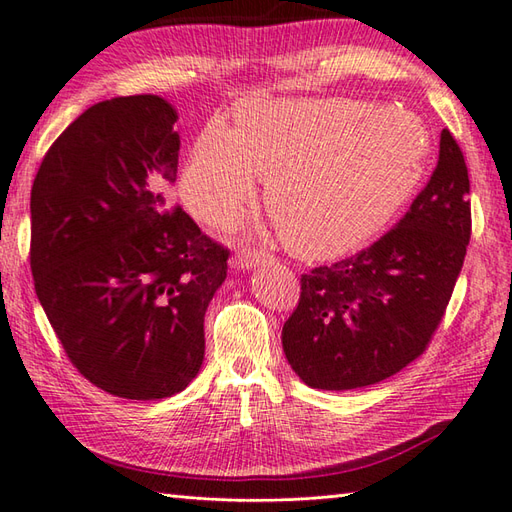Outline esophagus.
Segmentation results:
<instances>
[{
	"label": "esophagus",
	"instance_id": "34e87169",
	"mask_svg": "<svg viewBox=\"0 0 512 512\" xmlns=\"http://www.w3.org/2000/svg\"><path fill=\"white\" fill-rule=\"evenodd\" d=\"M269 258V254L265 252V249H258V247H243L241 252L236 254L234 258V265L241 267V269H249V267H256V263H260V260Z\"/></svg>",
	"mask_w": 512,
	"mask_h": 512
}]
</instances>
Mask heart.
Returning <instances> with one entry per match:
<instances>
[{"mask_svg":"<svg viewBox=\"0 0 512 512\" xmlns=\"http://www.w3.org/2000/svg\"><path fill=\"white\" fill-rule=\"evenodd\" d=\"M429 132L415 114L347 97L267 101L210 121L183 172V198L210 227L234 225L267 179L265 207L291 254H349L389 223L420 183Z\"/></svg>","mask_w":512,"mask_h":512,"instance_id":"heart-1","label":"heart"}]
</instances>
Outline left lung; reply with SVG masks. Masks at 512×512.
Returning <instances> with one entry per match:
<instances>
[{
    "label": "left lung",
    "mask_w": 512,
    "mask_h": 512,
    "mask_svg": "<svg viewBox=\"0 0 512 512\" xmlns=\"http://www.w3.org/2000/svg\"><path fill=\"white\" fill-rule=\"evenodd\" d=\"M471 183L455 137L398 225L356 256L300 276L283 349L314 389L382 382L420 358L440 327L471 241Z\"/></svg>",
    "instance_id": "8db88e82"
}]
</instances>
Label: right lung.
Returning <instances> with one entry per match:
<instances>
[{
    "mask_svg": "<svg viewBox=\"0 0 512 512\" xmlns=\"http://www.w3.org/2000/svg\"><path fill=\"white\" fill-rule=\"evenodd\" d=\"M156 95L95 103L50 145L30 190V269L68 360L125 400H161L205 356L229 249L170 207L181 139Z\"/></svg>",
    "mask_w": 512,
    "mask_h": 512,
    "instance_id": "right-lung-1",
    "label": "right lung"
}]
</instances>
